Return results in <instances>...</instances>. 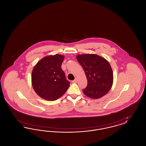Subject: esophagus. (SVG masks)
I'll use <instances>...</instances> for the list:
<instances>
[{
  "label": "esophagus",
  "instance_id": "obj_1",
  "mask_svg": "<svg viewBox=\"0 0 146 146\" xmlns=\"http://www.w3.org/2000/svg\"><path fill=\"white\" fill-rule=\"evenodd\" d=\"M77 82H78V79L77 78H76L74 80L72 81V83H76Z\"/></svg>",
  "mask_w": 146,
  "mask_h": 146
}]
</instances>
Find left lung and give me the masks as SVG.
I'll return each mask as SVG.
<instances>
[{"label": "left lung", "instance_id": "8db88e82", "mask_svg": "<svg viewBox=\"0 0 146 146\" xmlns=\"http://www.w3.org/2000/svg\"><path fill=\"white\" fill-rule=\"evenodd\" d=\"M82 66L88 80V85L83 90L88 97L98 99L106 95L111 89L113 74L111 66L104 58L96 54L76 56Z\"/></svg>", "mask_w": 146, "mask_h": 146}]
</instances>
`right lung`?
I'll return each mask as SVG.
<instances>
[{"instance_id": "obj_1", "label": "right lung", "mask_w": 146, "mask_h": 146, "mask_svg": "<svg viewBox=\"0 0 146 146\" xmlns=\"http://www.w3.org/2000/svg\"><path fill=\"white\" fill-rule=\"evenodd\" d=\"M64 56H46L36 64L32 73V84L35 92L42 98L54 101L61 97L70 86L61 68Z\"/></svg>"}]
</instances>
